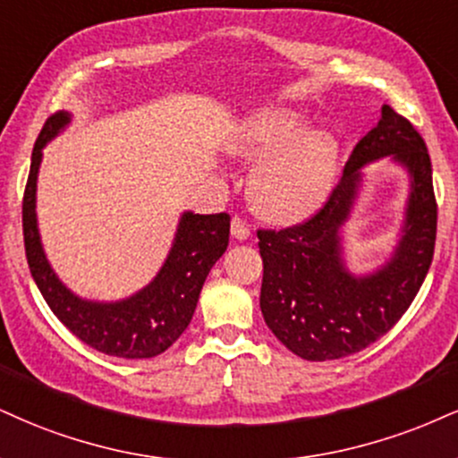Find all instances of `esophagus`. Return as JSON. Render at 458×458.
<instances>
[{
  "instance_id": "34e87169",
  "label": "esophagus",
  "mask_w": 458,
  "mask_h": 458,
  "mask_svg": "<svg viewBox=\"0 0 458 458\" xmlns=\"http://www.w3.org/2000/svg\"><path fill=\"white\" fill-rule=\"evenodd\" d=\"M230 230H233L234 239H239V241L250 239V234H251L250 224H247L243 217H239V215H236V217H233V225H230Z\"/></svg>"
}]
</instances>
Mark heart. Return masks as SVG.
Masks as SVG:
<instances>
[{
  "label": "heart",
  "mask_w": 458,
  "mask_h": 458,
  "mask_svg": "<svg viewBox=\"0 0 458 458\" xmlns=\"http://www.w3.org/2000/svg\"><path fill=\"white\" fill-rule=\"evenodd\" d=\"M305 114L290 106H271L247 117L230 151L258 159L251 173L256 207L279 222L313 211L328 194L337 173L339 147L322 128H307Z\"/></svg>",
  "instance_id": "1"
}]
</instances>
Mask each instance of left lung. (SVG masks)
Wrapping results in <instances>:
<instances>
[{
  "mask_svg": "<svg viewBox=\"0 0 458 458\" xmlns=\"http://www.w3.org/2000/svg\"><path fill=\"white\" fill-rule=\"evenodd\" d=\"M390 157L411 174V196L394 256L369 276L343 260L340 228L361 182V168ZM437 205L427 145L388 104L377 125L358 140L344 176L319 211L284 230H258L264 264L260 310L267 327L305 360H335L386 335L416 299L433 260Z\"/></svg>",
  "mask_w": 458,
  "mask_h": 458,
  "instance_id": "obj_1",
  "label": "left lung"
}]
</instances>
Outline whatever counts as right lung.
<instances>
[{
    "label": "right lung",
    "mask_w": 458,
    "mask_h": 458,
    "mask_svg": "<svg viewBox=\"0 0 458 458\" xmlns=\"http://www.w3.org/2000/svg\"><path fill=\"white\" fill-rule=\"evenodd\" d=\"M70 123L68 110L51 114L31 153L23 196L25 256L31 277L59 322L82 344L117 358H153L183 335L196 311L198 296L213 264L224 256L230 236V215H181L176 234L159 273L145 288L123 301H87L65 288L42 250L36 217L38 170L42 148Z\"/></svg>",
    "instance_id": "right-lung-1"
}]
</instances>
